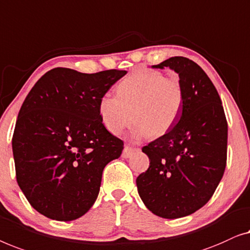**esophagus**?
<instances>
[{
    "label": "esophagus",
    "instance_id": "34e87169",
    "mask_svg": "<svg viewBox=\"0 0 250 250\" xmlns=\"http://www.w3.org/2000/svg\"><path fill=\"white\" fill-rule=\"evenodd\" d=\"M136 150H137V148H135V147L125 146L124 152H122V157H124V159H129V157L132 156V154L135 153Z\"/></svg>",
    "mask_w": 250,
    "mask_h": 250
}]
</instances>
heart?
Instances as JSON below:
<instances>
[{
  "mask_svg": "<svg viewBox=\"0 0 250 250\" xmlns=\"http://www.w3.org/2000/svg\"><path fill=\"white\" fill-rule=\"evenodd\" d=\"M185 89L177 76L165 77L156 70H140L117 86V96L104 95L98 113L105 128L118 135L135 119L136 138L160 137L170 131L180 118Z\"/></svg>",
  "mask_w": 250,
  "mask_h": 250,
  "instance_id": "1",
  "label": "heart"
}]
</instances>
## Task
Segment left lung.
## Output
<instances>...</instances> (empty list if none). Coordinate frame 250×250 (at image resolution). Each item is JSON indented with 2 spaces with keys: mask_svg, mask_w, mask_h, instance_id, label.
I'll list each match as a JSON object with an SVG mask.
<instances>
[{
  "mask_svg": "<svg viewBox=\"0 0 250 250\" xmlns=\"http://www.w3.org/2000/svg\"><path fill=\"white\" fill-rule=\"evenodd\" d=\"M153 68L178 73L185 104L170 131L143 147L149 167L136 184L150 212L179 219L202 208L219 186L227 165L228 122L215 86L197 63L173 56Z\"/></svg>",
  "mask_w": 250,
  "mask_h": 250,
  "instance_id": "left-lung-1",
  "label": "left lung"
}]
</instances>
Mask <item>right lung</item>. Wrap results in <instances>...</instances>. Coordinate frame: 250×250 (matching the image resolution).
I'll list each match as a JSON object with an SVG mask.
<instances>
[{
    "label": "right lung",
    "instance_id": "1",
    "mask_svg": "<svg viewBox=\"0 0 250 250\" xmlns=\"http://www.w3.org/2000/svg\"><path fill=\"white\" fill-rule=\"evenodd\" d=\"M125 73L55 68L27 95L12 150L17 181L38 213L72 221L93 206L105 165L119 159L124 149V142L102 122L98 103Z\"/></svg>",
    "mask_w": 250,
    "mask_h": 250
}]
</instances>
